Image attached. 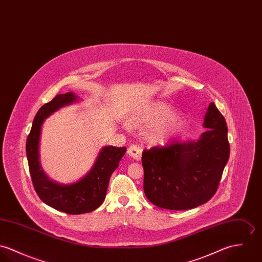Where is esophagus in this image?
Returning a JSON list of instances; mask_svg holds the SVG:
<instances>
[{"label": "esophagus", "mask_w": 262, "mask_h": 262, "mask_svg": "<svg viewBox=\"0 0 262 262\" xmlns=\"http://www.w3.org/2000/svg\"><path fill=\"white\" fill-rule=\"evenodd\" d=\"M127 154L129 157H132L133 159L140 161L142 158V148L138 145H130L127 149Z\"/></svg>", "instance_id": "1"}]
</instances>
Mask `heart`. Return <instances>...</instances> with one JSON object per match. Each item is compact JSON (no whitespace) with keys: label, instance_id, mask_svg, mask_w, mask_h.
Segmentation results:
<instances>
[{"label":"heart","instance_id":"b5f03b06","mask_svg":"<svg viewBox=\"0 0 262 262\" xmlns=\"http://www.w3.org/2000/svg\"><path fill=\"white\" fill-rule=\"evenodd\" d=\"M130 123L140 128L147 127L145 141L150 145H165L186 127V118L177 115L173 106L160 100L147 101L132 113ZM127 125V124H126Z\"/></svg>","mask_w":262,"mask_h":262}]
</instances>
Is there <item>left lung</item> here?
Listing matches in <instances>:
<instances>
[{
  "mask_svg": "<svg viewBox=\"0 0 262 262\" xmlns=\"http://www.w3.org/2000/svg\"><path fill=\"white\" fill-rule=\"evenodd\" d=\"M208 128L197 140L144 150V191L149 202L169 210H188L216 193L228 162L227 124L214 102L204 117Z\"/></svg>",
  "mask_w": 262,
  "mask_h": 262,
  "instance_id": "1",
  "label": "left lung"
}]
</instances>
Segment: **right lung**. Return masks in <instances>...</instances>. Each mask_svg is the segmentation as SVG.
<instances>
[{
	"label": "right lung",
	"mask_w": 262,
	"mask_h": 262,
	"mask_svg": "<svg viewBox=\"0 0 262 262\" xmlns=\"http://www.w3.org/2000/svg\"><path fill=\"white\" fill-rule=\"evenodd\" d=\"M77 100L78 97L73 92H67L57 94L50 102L44 104L34 117L26 143L30 174L39 198L48 206L72 215L91 212L102 204L110 178L126 151L125 146H103L88 174L72 184H60L48 178L40 164L39 145L42 125L45 119L59 108Z\"/></svg>",
	"instance_id": "obj_1"
}]
</instances>
